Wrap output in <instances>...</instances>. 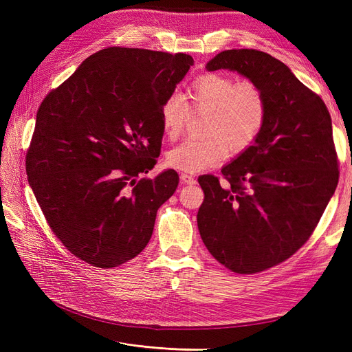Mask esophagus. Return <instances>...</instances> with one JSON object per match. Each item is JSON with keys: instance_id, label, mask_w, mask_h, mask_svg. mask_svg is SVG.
Here are the masks:
<instances>
[{"instance_id": "1", "label": "esophagus", "mask_w": 352, "mask_h": 352, "mask_svg": "<svg viewBox=\"0 0 352 352\" xmlns=\"http://www.w3.org/2000/svg\"><path fill=\"white\" fill-rule=\"evenodd\" d=\"M180 182L190 185V184H195L197 180H195V177H194L192 175H189V173H182V175H180Z\"/></svg>"}]
</instances>
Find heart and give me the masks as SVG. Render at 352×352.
I'll list each match as a JSON object with an SVG mask.
<instances>
[{
	"label": "heart",
	"mask_w": 352,
	"mask_h": 352,
	"mask_svg": "<svg viewBox=\"0 0 352 352\" xmlns=\"http://www.w3.org/2000/svg\"><path fill=\"white\" fill-rule=\"evenodd\" d=\"M172 94L160 107V122L168 140L182 133L189 110L207 113L206 138L186 140L167 153V164L184 172H198L221 163L229 150L239 154L258 140L269 117L267 95L257 82H235L229 74L202 73L185 94Z\"/></svg>",
	"instance_id": "1"
}]
</instances>
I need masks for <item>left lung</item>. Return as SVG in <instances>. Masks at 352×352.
<instances>
[{"instance_id": "1", "label": "left lung", "mask_w": 352, "mask_h": 352, "mask_svg": "<svg viewBox=\"0 0 352 352\" xmlns=\"http://www.w3.org/2000/svg\"><path fill=\"white\" fill-rule=\"evenodd\" d=\"M236 70L267 95L260 138L233 163L198 182V229L226 269L252 274L274 267L310 239L339 180L332 119L324 101L282 61L258 50H228L207 70Z\"/></svg>"}]
</instances>
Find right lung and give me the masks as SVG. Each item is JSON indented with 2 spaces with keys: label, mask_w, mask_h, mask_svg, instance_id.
I'll return each instance as SVG.
<instances>
[{
  "label": "right lung",
  "mask_w": 352,
  "mask_h": 352,
  "mask_svg": "<svg viewBox=\"0 0 352 352\" xmlns=\"http://www.w3.org/2000/svg\"><path fill=\"white\" fill-rule=\"evenodd\" d=\"M194 58L109 47L41 102L26 173L54 235L78 258L111 269L135 258L179 175L148 173L162 151L160 107Z\"/></svg>",
  "instance_id": "1"
}]
</instances>
